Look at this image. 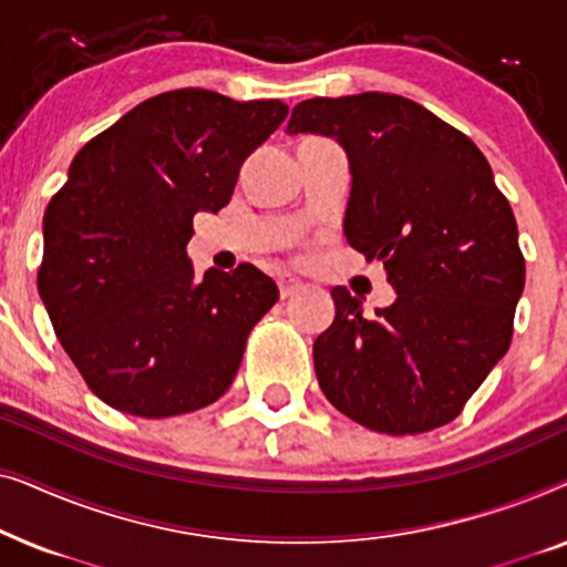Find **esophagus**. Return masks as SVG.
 I'll list each match as a JSON object with an SVG mask.
<instances>
[{
    "mask_svg": "<svg viewBox=\"0 0 567 567\" xmlns=\"http://www.w3.org/2000/svg\"><path fill=\"white\" fill-rule=\"evenodd\" d=\"M278 289H281V299H289L293 293H299L305 289V284L299 281V278L293 276H281V281H278Z\"/></svg>",
    "mask_w": 567,
    "mask_h": 567,
    "instance_id": "1",
    "label": "esophagus"
}]
</instances>
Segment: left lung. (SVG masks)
<instances>
[{"mask_svg":"<svg viewBox=\"0 0 567 567\" xmlns=\"http://www.w3.org/2000/svg\"><path fill=\"white\" fill-rule=\"evenodd\" d=\"M286 134L343 146V235L382 262L398 293L369 317L346 286L330 291L336 320L312 348L324 398L392 436L454 421L506 355L524 291L514 212L483 152L423 105L386 92L305 100Z\"/></svg>","mask_w":567,"mask_h":567,"instance_id":"left-lung-1","label":"left lung"}]
</instances>
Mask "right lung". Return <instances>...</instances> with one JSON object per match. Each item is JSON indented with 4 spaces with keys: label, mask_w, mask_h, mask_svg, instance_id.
Segmentation results:
<instances>
[{
    "label": "right lung",
    "mask_w": 567,
    "mask_h": 567,
    "mask_svg": "<svg viewBox=\"0 0 567 567\" xmlns=\"http://www.w3.org/2000/svg\"><path fill=\"white\" fill-rule=\"evenodd\" d=\"M289 113L281 100L173 90L76 152L43 214L38 293L105 405L169 417L229 390L278 286L250 262L196 276L193 216L216 214L239 167Z\"/></svg>",
    "instance_id": "1"
}]
</instances>
